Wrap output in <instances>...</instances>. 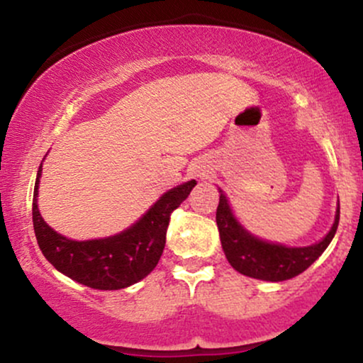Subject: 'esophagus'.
I'll return each instance as SVG.
<instances>
[{
  "label": "esophagus",
  "mask_w": 363,
  "mask_h": 363,
  "mask_svg": "<svg viewBox=\"0 0 363 363\" xmlns=\"http://www.w3.org/2000/svg\"><path fill=\"white\" fill-rule=\"evenodd\" d=\"M193 174H194V177L205 179V177H208V174H210V167L205 164H198V165H194Z\"/></svg>",
  "instance_id": "esophagus-1"
}]
</instances>
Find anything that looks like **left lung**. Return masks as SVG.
<instances>
[{"label":"left lung","mask_w":363,"mask_h":363,"mask_svg":"<svg viewBox=\"0 0 363 363\" xmlns=\"http://www.w3.org/2000/svg\"><path fill=\"white\" fill-rule=\"evenodd\" d=\"M220 203L216 208V225L225 257L232 268L244 277L262 281H285L306 272L326 251L340 223V201L335 222L323 239L311 245H285L261 239L239 222L227 194L218 187Z\"/></svg>","instance_id":"1"}]
</instances>
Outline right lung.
<instances>
[{
    "label": "right lung",
    "mask_w": 363,
    "mask_h": 363,
    "mask_svg": "<svg viewBox=\"0 0 363 363\" xmlns=\"http://www.w3.org/2000/svg\"><path fill=\"white\" fill-rule=\"evenodd\" d=\"M40 176L43 164L37 170L32 203L37 244L57 272L95 290L128 289L153 272L164 252L170 213L196 186V181H187L169 189L123 232L101 239L74 240L44 222L37 205Z\"/></svg>",
    "instance_id": "obj_1"
}]
</instances>
